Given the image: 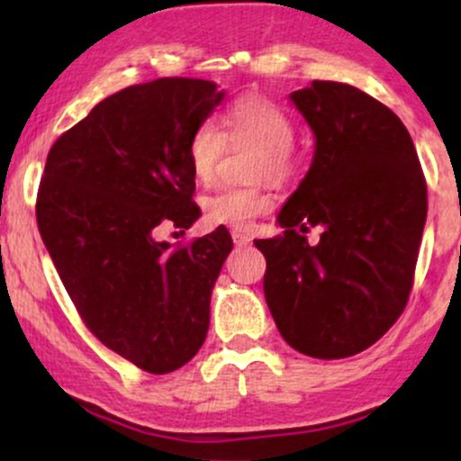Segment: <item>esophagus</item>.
Here are the masks:
<instances>
[{"label":"esophagus","mask_w":461,"mask_h":461,"mask_svg":"<svg viewBox=\"0 0 461 461\" xmlns=\"http://www.w3.org/2000/svg\"><path fill=\"white\" fill-rule=\"evenodd\" d=\"M231 240H234L236 247H247L249 242H251V238H249L247 234H242V231L234 230V231H231Z\"/></svg>","instance_id":"esophagus-1"}]
</instances>
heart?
<instances>
[{"mask_svg": "<svg viewBox=\"0 0 461 461\" xmlns=\"http://www.w3.org/2000/svg\"><path fill=\"white\" fill-rule=\"evenodd\" d=\"M297 125L279 104L260 95H242L221 114V131L210 123H199L186 145L188 167L201 184H210L216 176V164L227 145L247 142L258 147L253 176L285 186L299 176V156L293 142ZM273 208V194L264 186L219 188L203 199L205 219L214 225L242 230L253 219Z\"/></svg>", "mask_w": 461, "mask_h": 461, "instance_id": "obj_1", "label": "heart"}]
</instances>
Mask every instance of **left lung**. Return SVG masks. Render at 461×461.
Returning <instances> with one entry per match:
<instances>
[{
  "instance_id": "8db88e82",
  "label": "left lung",
  "mask_w": 461,
  "mask_h": 461,
  "mask_svg": "<svg viewBox=\"0 0 461 461\" xmlns=\"http://www.w3.org/2000/svg\"><path fill=\"white\" fill-rule=\"evenodd\" d=\"M316 136L308 176L279 212L282 236L256 240L264 297L290 347L351 357L403 314L427 219V182L410 131L356 86L314 79L290 95ZM321 231L310 246L307 231Z\"/></svg>"
}]
</instances>
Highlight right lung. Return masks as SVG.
<instances>
[{
	"label": "right lung",
	"mask_w": 461,
	"mask_h": 461,
	"mask_svg": "<svg viewBox=\"0 0 461 461\" xmlns=\"http://www.w3.org/2000/svg\"><path fill=\"white\" fill-rule=\"evenodd\" d=\"M223 97L194 77L110 95L51 145L36 194L41 238L79 319L153 375L197 356L231 251L223 225L188 245L156 240L160 227L199 219L186 145Z\"/></svg>",
	"instance_id": "right-lung-1"
}]
</instances>
